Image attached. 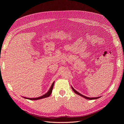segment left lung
<instances>
[{"instance_id": "1", "label": "left lung", "mask_w": 124, "mask_h": 124, "mask_svg": "<svg viewBox=\"0 0 124 124\" xmlns=\"http://www.w3.org/2000/svg\"><path fill=\"white\" fill-rule=\"evenodd\" d=\"M71 87H72V89H73V91L76 93V94H78V95H79V96H81L82 97H83L84 99H87V100H96V99H99V98H100V97H101V96H100V97H96V98H89V97H86V96H84V95H82V94H80L79 92H78V91H77L74 88L71 86Z\"/></svg>"}]
</instances>
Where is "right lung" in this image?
I'll use <instances>...</instances> for the list:
<instances>
[{"label":"right lung","mask_w":124,"mask_h":124,"mask_svg":"<svg viewBox=\"0 0 124 124\" xmlns=\"http://www.w3.org/2000/svg\"><path fill=\"white\" fill-rule=\"evenodd\" d=\"M54 82H53V83L51 85V87L50 88L49 90H48V91L46 93L45 95H44L43 96H41L40 97L35 98H25V97H23L25 98V99H29V100H40V99H43V98H46V97H48L51 95V94L52 93V91L53 87H54Z\"/></svg>","instance_id":"right-lung-1"}]
</instances>
